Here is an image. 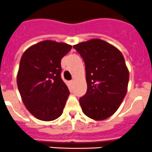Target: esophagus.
Masks as SVG:
<instances>
[{"instance_id": "1", "label": "esophagus", "mask_w": 152, "mask_h": 152, "mask_svg": "<svg viewBox=\"0 0 152 152\" xmlns=\"http://www.w3.org/2000/svg\"><path fill=\"white\" fill-rule=\"evenodd\" d=\"M73 84H74V80H71V81H70V84H71V85H73Z\"/></svg>"}]
</instances>
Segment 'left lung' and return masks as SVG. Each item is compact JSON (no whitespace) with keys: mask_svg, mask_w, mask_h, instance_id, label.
<instances>
[{"mask_svg":"<svg viewBox=\"0 0 152 152\" xmlns=\"http://www.w3.org/2000/svg\"><path fill=\"white\" fill-rule=\"evenodd\" d=\"M85 64L88 90L79 99L82 111L94 120L111 116L127 92L129 74L116 47L99 39L74 45Z\"/></svg>","mask_w":152,"mask_h":152,"instance_id":"1","label":"left lung"}]
</instances>
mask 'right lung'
I'll return each instance as SVG.
<instances>
[{
    "instance_id": "add662e5",
    "label": "right lung",
    "mask_w": 152,
    "mask_h": 152,
    "mask_svg": "<svg viewBox=\"0 0 152 152\" xmlns=\"http://www.w3.org/2000/svg\"><path fill=\"white\" fill-rule=\"evenodd\" d=\"M72 49L64 42L45 40L30 46L21 57L17 81L24 105L42 121L59 117L70 94L61 77V60Z\"/></svg>"
}]
</instances>
